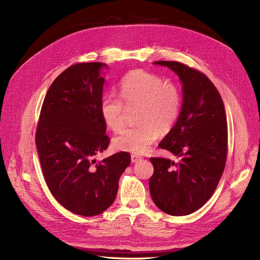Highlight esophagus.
Wrapping results in <instances>:
<instances>
[{"mask_svg": "<svg viewBox=\"0 0 260 260\" xmlns=\"http://www.w3.org/2000/svg\"><path fill=\"white\" fill-rule=\"evenodd\" d=\"M131 159H132V162H133V163H136V162H138L139 160H141L142 158L139 157V156H137V155H132V156H131Z\"/></svg>", "mask_w": 260, "mask_h": 260, "instance_id": "obj_1", "label": "esophagus"}]
</instances>
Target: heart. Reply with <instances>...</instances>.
I'll use <instances>...</instances> for the list:
<instances>
[{
    "label": "heart",
    "instance_id": "obj_1",
    "mask_svg": "<svg viewBox=\"0 0 260 260\" xmlns=\"http://www.w3.org/2000/svg\"><path fill=\"white\" fill-rule=\"evenodd\" d=\"M120 97L114 93L102 97L100 113L105 124L114 132L120 131L124 125L126 107H139L137 122L140 124L125 128L117 136L114 145L119 151L145 154L160 133L173 128L181 112L179 87L142 70L133 71L122 79Z\"/></svg>",
    "mask_w": 260,
    "mask_h": 260
}]
</instances>
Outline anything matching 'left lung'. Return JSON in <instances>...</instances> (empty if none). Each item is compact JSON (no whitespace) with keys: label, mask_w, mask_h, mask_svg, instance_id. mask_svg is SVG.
Masks as SVG:
<instances>
[{"label":"left lung","mask_w":260,"mask_h":260,"mask_svg":"<svg viewBox=\"0 0 260 260\" xmlns=\"http://www.w3.org/2000/svg\"><path fill=\"white\" fill-rule=\"evenodd\" d=\"M178 76L182 84V106L175 125L159 147L179 162L151 158L154 174L149 192L156 206L172 216L199 210L219 182L226 160L228 125L222 99L202 73L175 61H157Z\"/></svg>","instance_id":"8db88e82"}]
</instances>
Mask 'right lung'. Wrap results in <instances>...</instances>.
I'll return each instance as SVG.
<instances>
[{
	"label": "right lung",
	"instance_id": "1",
	"mask_svg": "<svg viewBox=\"0 0 260 260\" xmlns=\"http://www.w3.org/2000/svg\"><path fill=\"white\" fill-rule=\"evenodd\" d=\"M105 63L68 67L50 85L36 134L41 168L52 196L77 215L95 216L112 206L131 156L120 152L99 162L108 147L100 113Z\"/></svg>",
	"mask_w": 260,
	"mask_h": 260
}]
</instances>
